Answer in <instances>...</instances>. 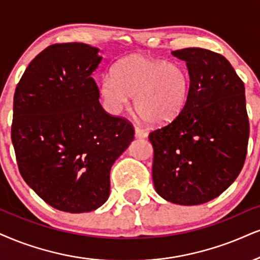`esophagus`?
Instances as JSON below:
<instances>
[{"mask_svg": "<svg viewBox=\"0 0 260 260\" xmlns=\"http://www.w3.org/2000/svg\"><path fill=\"white\" fill-rule=\"evenodd\" d=\"M135 136H136V139H146V137L148 136V134H147L145 130L140 129V127H136V129H135Z\"/></svg>", "mask_w": 260, "mask_h": 260, "instance_id": "esophagus-1", "label": "esophagus"}]
</instances>
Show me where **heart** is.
<instances>
[{"mask_svg": "<svg viewBox=\"0 0 260 260\" xmlns=\"http://www.w3.org/2000/svg\"><path fill=\"white\" fill-rule=\"evenodd\" d=\"M190 90V77L183 66L147 55H131L115 63L112 77L102 79L100 94L112 114L124 110L134 98L141 119L164 125L181 114Z\"/></svg>", "mask_w": 260, "mask_h": 260, "instance_id": "heart-1", "label": "heart"}]
</instances>
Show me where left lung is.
Masks as SVG:
<instances>
[{"label": "left lung", "instance_id": "8db88e82", "mask_svg": "<svg viewBox=\"0 0 260 260\" xmlns=\"http://www.w3.org/2000/svg\"><path fill=\"white\" fill-rule=\"evenodd\" d=\"M190 77L184 110L149 134L156 193L193 206L223 193L242 170L249 123L243 82L220 54L203 48L175 50Z\"/></svg>", "mask_w": 260, "mask_h": 260}]
</instances>
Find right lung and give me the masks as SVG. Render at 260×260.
Masks as SVG:
<instances>
[{"mask_svg":"<svg viewBox=\"0 0 260 260\" xmlns=\"http://www.w3.org/2000/svg\"><path fill=\"white\" fill-rule=\"evenodd\" d=\"M100 49L53 44L17 85L12 142L28 187L56 210L90 212L110 197L112 165L134 140L127 120L101 107L92 72Z\"/></svg>","mask_w":260,"mask_h":260,"instance_id":"add662e5","label":"right lung"}]
</instances>
